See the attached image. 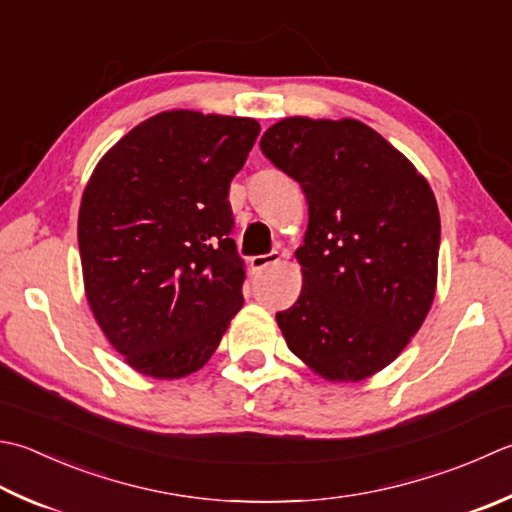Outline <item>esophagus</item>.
<instances>
[{
    "label": "esophagus",
    "instance_id": "1",
    "mask_svg": "<svg viewBox=\"0 0 512 512\" xmlns=\"http://www.w3.org/2000/svg\"><path fill=\"white\" fill-rule=\"evenodd\" d=\"M279 259H282V255H279L277 250H270V253H266V255H255V257H250V268H253V273H262L264 268L277 264Z\"/></svg>",
    "mask_w": 512,
    "mask_h": 512
}]
</instances>
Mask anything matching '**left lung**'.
Returning <instances> with one entry per match:
<instances>
[{
    "instance_id": "obj_1",
    "label": "left lung",
    "mask_w": 512,
    "mask_h": 512,
    "mask_svg": "<svg viewBox=\"0 0 512 512\" xmlns=\"http://www.w3.org/2000/svg\"><path fill=\"white\" fill-rule=\"evenodd\" d=\"M259 146L308 199V230L295 253L304 286L277 313L288 348L330 382L377 373L402 353L433 304V190L357 119L288 117Z\"/></svg>"
}]
</instances>
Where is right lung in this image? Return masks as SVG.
Listing matches in <instances>:
<instances>
[{"label": "right lung", "instance_id": "right-lung-1", "mask_svg": "<svg viewBox=\"0 0 512 512\" xmlns=\"http://www.w3.org/2000/svg\"><path fill=\"white\" fill-rule=\"evenodd\" d=\"M257 135L248 117L168 110L93 170L77 224L86 297L139 373H195L244 304L228 188Z\"/></svg>", "mask_w": 512, "mask_h": 512}]
</instances>
